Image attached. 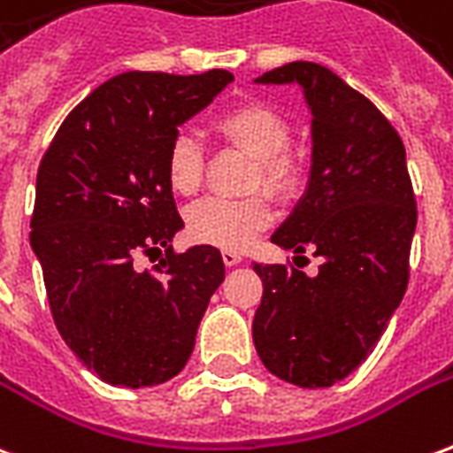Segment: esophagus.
Returning <instances> with one entry per match:
<instances>
[{
  "mask_svg": "<svg viewBox=\"0 0 453 453\" xmlns=\"http://www.w3.org/2000/svg\"><path fill=\"white\" fill-rule=\"evenodd\" d=\"M223 262H226V266H235L242 262V255L237 250H223Z\"/></svg>",
  "mask_w": 453,
  "mask_h": 453,
  "instance_id": "1",
  "label": "esophagus"
}]
</instances>
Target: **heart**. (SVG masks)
<instances>
[{"instance_id": "heart-1", "label": "heart", "mask_w": 453, "mask_h": 453, "mask_svg": "<svg viewBox=\"0 0 453 453\" xmlns=\"http://www.w3.org/2000/svg\"><path fill=\"white\" fill-rule=\"evenodd\" d=\"M216 133L255 159L250 188H265L272 196H294L303 169L291 152V123L269 104H242L216 120ZM169 188L179 196H194L203 181V152L196 140L177 135L165 157ZM274 208L266 194L245 198H206L187 213V233L194 242L220 250H242L269 227Z\"/></svg>"}]
</instances>
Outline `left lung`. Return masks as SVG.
Wrapping results in <instances>:
<instances>
[{
    "label": "left lung",
    "instance_id": "left-lung-1",
    "mask_svg": "<svg viewBox=\"0 0 453 453\" xmlns=\"http://www.w3.org/2000/svg\"><path fill=\"white\" fill-rule=\"evenodd\" d=\"M262 84H301L313 113L305 196L272 242L320 257L318 276L255 265L262 279L252 337L274 376L301 388L347 379L373 351L405 296L418 206L398 130L323 65L288 63Z\"/></svg>",
    "mask_w": 453,
    "mask_h": 453
}]
</instances>
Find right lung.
I'll return each instance as SVG.
<instances>
[{
	"mask_svg": "<svg viewBox=\"0 0 453 453\" xmlns=\"http://www.w3.org/2000/svg\"><path fill=\"white\" fill-rule=\"evenodd\" d=\"M227 70L123 73L77 104L45 150L31 216L55 327L111 386H157L187 366L211 296L216 247L172 250L184 227L165 174L179 126L206 109ZM165 257L152 270L139 257Z\"/></svg>",
	"mask_w": 453,
	"mask_h": 453,
	"instance_id": "obj_1",
	"label": "right lung"
}]
</instances>
